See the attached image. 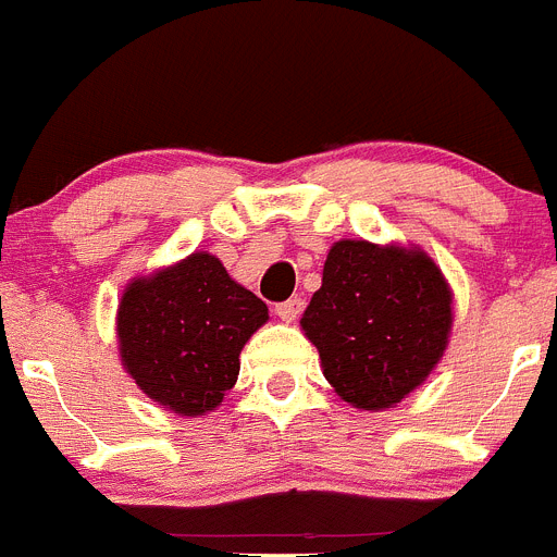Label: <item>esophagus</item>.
I'll use <instances>...</instances> for the list:
<instances>
[{"label":"esophagus","mask_w":557,"mask_h":557,"mask_svg":"<svg viewBox=\"0 0 557 557\" xmlns=\"http://www.w3.org/2000/svg\"><path fill=\"white\" fill-rule=\"evenodd\" d=\"M301 309H304V298H289V301H284L275 307V314H278L284 323H293L295 318L301 314Z\"/></svg>","instance_id":"1"}]
</instances>
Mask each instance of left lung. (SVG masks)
I'll use <instances>...</instances> for the list:
<instances>
[{"instance_id": "1", "label": "left lung", "mask_w": 557, "mask_h": 557, "mask_svg": "<svg viewBox=\"0 0 557 557\" xmlns=\"http://www.w3.org/2000/svg\"><path fill=\"white\" fill-rule=\"evenodd\" d=\"M451 321V287L426 250L339 239L301 329L334 393L379 412L424 385L449 346Z\"/></svg>"}]
</instances>
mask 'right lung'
Returning <instances> with one entry per match:
<instances>
[{
    "label": "right lung",
    "mask_w": 557,
    "mask_h": 557,
    "mask_svg": "<svg viewBox=\"0 0 557 557\" xmlns=\"http://www.w3.org/2000/svg\"><path fill=\"white\" fill-rule=\"evenodd\" d=\"M264 323L262 298L236 284L218 256L195 250L125 287L116 309L122 368L164 410L206 416L236 385L239 354Z\"/></svg>",
    "instance_id": "1"
}]
</instances>
